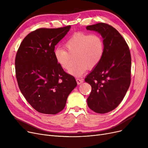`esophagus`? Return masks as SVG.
Returning <instances> with one entry per match:
<instances>
[{
  "mask_svg": "<svg viewBox=\"0 0 148 148\" xmlns=\"http://www.w3.org/2000/svg\"><path fill=\"white\" fill-rule=\"evenodd\" d=\"M76 82H77V84H82L83 82V80H81L80 79H76Z\"/></svg>",
  "mask_w": 148,
  "mask_h": 148,
  "instance_id": "esophagus-1",
  "label": "esophagus"
}]
</instances>
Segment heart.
I'll use <instances>...</instances> for the list:
<instances>
[{"mask_svg":"<svg viewBox=\"0 0 148 148\" xmlns=\"http://www.w3.org/2000/svg\"><path fill=\"white\" fill-rule=\"evenodd\" d=\"M65 49L54 50V57L62 68L68 69L71 65V56H75L77 63L70 68L69 74L80 77L88 69L95 68L101 60L104 45L102 37L97 34L79 32L65 43Z\"/></svg>","mask_w":148,"mask_h":148,"instance_id":"obj_1","label":"heart"}]
</instances>
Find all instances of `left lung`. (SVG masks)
<instances>
[{"instance_id": "obj_1", "label": "left lung", "mask_w": 148, "mask_h": 148, "mask_svg": "<svg viewBox=\"0 0 148 148\" xmlns=\"http://www.w3.org/2000/svg\"><path fill=\"white\" fill-rule=\"evenodd\" d=\"M86 29L101 35L104 45L101 60L84 80L92 87L88 106L97 113H106L118 106L130 87V51L123 38L112 26L99 23Z\"/></svg>"}]
</instances>
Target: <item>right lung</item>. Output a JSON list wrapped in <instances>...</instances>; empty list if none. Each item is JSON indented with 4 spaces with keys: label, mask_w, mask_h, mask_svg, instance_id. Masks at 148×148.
I'll return each mask as SVG.
<instances>
[{
    "label": "right lung",
    "mask_w": 148,
    "mask_h": 148,
    "mask_svg": "<svg viewBox=\"0 0 148 148\" xmlns=\"http://www.w3.org/2000/svg\"><path fill=\"white\" fill-rule=\"evenodd\" d=\"M71 29L41 28L29 34L15 57L18 87L37 112L55 114L64 109L68 95L77 86L74 77L66 73L54 57L55 45Z\"/></svg>",
    "instance_id": "obj_1"
}]
</instances>
